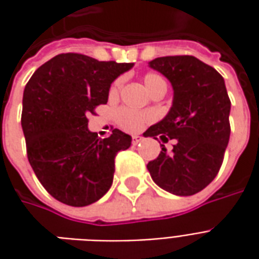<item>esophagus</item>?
I'll list each match as a JSON object with an SVG mask.
<instances>
[{
    "instance_id": "1",
    "label": "esophagus",
    "mask_w": 259,
    "mask_h": 259,
    "mask_svg": "<svg viewBox=\"0 0 259 259\" xmlns=\"http://www.w3.org/2000/svg\"><path fill=\"white\" fill-rule=\"evenodd\" d=\"M143 140L140 136H133V139H132V141H133V144H137V143H140V141Z\"/></svg>"
}]
</instances>
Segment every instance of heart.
Wrapping results in <instances>:
<instances>
[{
	"label": "heart",
	"mask_w": 259,
	"mask_h": 259,
	"mask_svg": "<svg viewBox=\"0 0 259 259\" xmlns=\"http://www.w3.org/2000/svg\"><path fill=\"white\" fill-rule=\"evenodd\" d=\"M143 81H144V85H146V89L150 93L157 90L159 87H166L165 79L157 73L146 74ZM120 87H122V80H115V83H113L111 90H109V96L115 98L119 94ZM152 118L154 116H152L151 113L140 112V111H135V109H130V108H120L116 112V122H118L122 129L127 130V132H139L144 124L151 122Z\"/></svg>",
	"instance_id": "1"
}]
</instances>
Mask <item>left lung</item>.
Returning a JSON list of instances; mask_svg holds the SVG:
<instances>
[{
  "mask_svg": "<svg viewBox=\"0 0 259 259\" xmlns=\"http://www.w3.org/2000/svg\"><path fill=\"white\" fill-rule=\"evenodd\" d=\"M150 68L162 73L174 87L168 115L144 133L176 140L165 146L147 169L161 189L175 195H193L215 179L230 137V100L225 80L215 69L191 55L152 59Z\"/></svg>",
  "mask_w": 259,
  "mask_h": 259,
  "instance_id": "1",
  "label": "left lung"
}]
</instances>
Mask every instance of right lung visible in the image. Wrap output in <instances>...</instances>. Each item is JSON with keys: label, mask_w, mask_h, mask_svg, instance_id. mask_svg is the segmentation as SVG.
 Returning <instances> with one entry per match:
<instances>
[{"label": "right lung", "mask_w": 259, "mask_h": 259, "mask_svg": "<svg viewBox=\"0 0 259 259\" xmlns=\"http://www.w3.org/2000/svg\"><path fill=\"white\" fill-rule=\"evenodd\" d=\"M133 64L59 54L33 73L23 91L22 129L37 179L66 205L96 202L112 185L115 157L132 137L113 129L107 139L89 130V113L107 104L109 87Z\"/></svg>", "instance_id": "add662e5"}]
</instances>
